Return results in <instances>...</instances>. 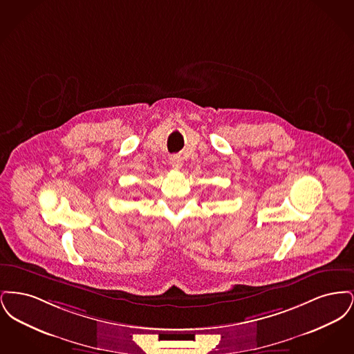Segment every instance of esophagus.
<instances>
[{
	"instance_id": "34e87169",
	"label": "esophagus",
	"mask_w": 354,
	"mask_h": 354,
	"mask_svg": "<svg viewBox=\"0 0 354 354\" xmlns=\"http://www.w3.org/2000/svg\"><path fill=\"white\" fill-rule=\"evenodd\" d=\"M169 163H171L172 169H180V167H182V165H183V159H182V156H180V155L175 153V155H171V156H169Z\"/></svg>"
}]
</instances>
